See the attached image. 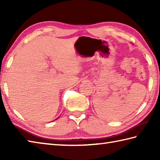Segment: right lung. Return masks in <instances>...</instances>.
<instances>
[{
    "instance_id": "add662e5",
    "label": "right lung",
    "mask_w": 160,
    "mask_h": 160,
    "mask_svg": "<svg viewBox=\"0 0 160 160\" xmlns=\"http://www.w3.org/2000/svg\"><path fill=\"white\" fill-rule=\"evenodd\" d=\"M57 119H58V118H57ZM57 119H56V120H57Z\"/></svg>"
}]
</instances>
